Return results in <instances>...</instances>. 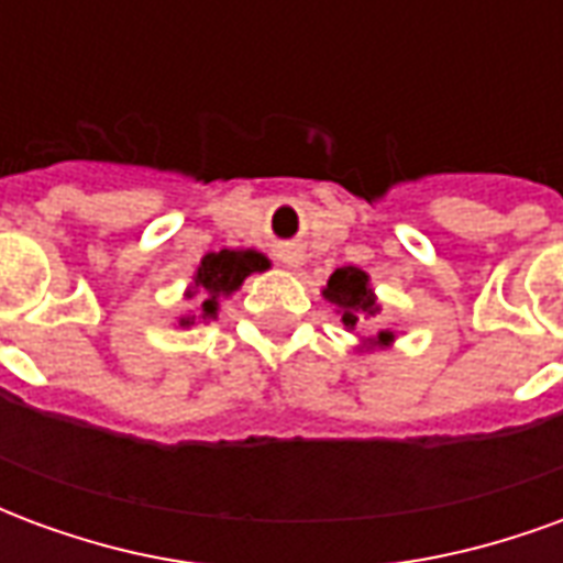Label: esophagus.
I'll return each mask as SVG.
<instances>
[{"mask_svg":"<svg viewBox=\"0 0 563 563\" xmlns=\"http://www.w3.org/2000/svg\"><path fill=\"white\" fill-rule=\"evenodd\" d=\"M280 258L289 265V268H298L301 265V250H295V246H289V250H283Z\"/></svg>","mask_w":563,"mask_h":563,"instance_id":"1","label":"esophagus"}]
</instances>
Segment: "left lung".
Instances as JSON below:
<instances>
[{"instance_id":"obj_1","label":"left lung","mask_w":563,"mask_h":563,"mask_svg":"<svg viewBox=\"0 0 563 563\" xmlns=\"http://www.w3.org/2000/svg\"><path fill=\"white\" fill-rule=\"evenodd\" d=\"M322 295H325V301L338 307L341 322L350 331L358 329L362 322H367V319H374L379 313L377 295L371 289L367 274L362 268H353V265L334 271L329 277V286L322 289ZM391 341H395L391 331H379L377 338H367L371 346H389Z\"/></svg>"}]
</instances>
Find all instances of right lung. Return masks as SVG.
I'll list each match as a JSON object with an SVG mask.
<instances>
[{
    "mask_svg": "<svg viewBox=\"0 0 563 563\" xmlns=\"http://www.w3.org/2000/svg\"><path fill=\"white\" fill-rule=\"evenodd\" d=\"M271 262L256 250H220V253H208L198 265L196 277L186 298L201 295V319H217L220 310V298H229L232 292L241 289V283L256 274V271H268ZM196 317H184L180 325H192Z\"/></svg>",
    "mask_w": 563,
    "mask_h": 563,
    "instance_id": "1",
    "label": "right lung"
}]
</instances>
